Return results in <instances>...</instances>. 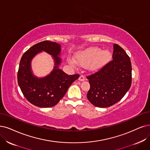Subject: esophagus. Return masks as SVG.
<instances>
[{
    "label": "esophagus",
    "mask_w": 150,
    "mask_h": 150,
    "mask_svg": "<svg viewBox=\"0 0 150 150\" xmlns=\"http://www.w3.org/2000/svg\"><path fill=\"white\" fill-rule=\"evenodd\" d=\"M79 80L80 81H85V77H84V76H82V75H81V76H79Z\"/></svg>",
    "instance_id": "esophagus-1"
}]
</instances>
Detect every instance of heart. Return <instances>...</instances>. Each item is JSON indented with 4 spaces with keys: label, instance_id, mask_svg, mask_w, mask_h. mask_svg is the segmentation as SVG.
<instances>
[{
    "label": "heart",
    "instance_id": "b5f03b06",
    "mask_svg": "<svg viewBox=\"0 0 150 150\" xmlns=\"http://www.w3.org/2000/svg\"><path fill=\"white\" fill-rule=\"evenodd\" d=\"M111 57V53L109 50H102L100 48L93 47L84 51L77 53L74 59H68V62L73 67L76 64L81 67L87 68L91 71H97L103 67L110 61Z\"/></svg>",
    "mask_w": 150,
    "mask_h": 150
}]
</instances>
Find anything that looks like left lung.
<instances>
[{
    "mask_svg": "<svg viewBox=\"0 0 150 150\" xmlns=\"http://www.w3.org/2000/svg\"><path fill=\"white\" fill-rule=\"evenodd\" d=\"M112 59L94 74L87 76L90 83L87 97L93 105L106 108L120 101L132 83V64L121 47L113 45Z\"/></svg>",
    "mask_w": 150,
    "mask_h": 150,
    "instance_id": "obj_1",
    "label": "left lung"
}]
</instances>
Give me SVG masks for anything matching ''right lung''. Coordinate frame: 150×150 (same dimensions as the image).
Returning <instances> with one entry per match:
<instances>
[{
  "instance_id": "1",
  "label": "right lung",
  "mask_w": 150,
  "mask_h": 150,
  "mask_svg": "<svg viewBox=\"0 0 150 150\" xmlns=\"http://www.w3.org/2000/svg\"><path fill=\"white\" fill-rule=\"evenodd\" d=\"M44 51L54 58L55 67L51 74L38 79L32 73L30 62L33 57ZM61 45L57 42L45 40L35 44L23 55L18 71V83L25 97L31 104L40 108L56 105L67 93L68 88L79 74L68 75L58 66L62 62Z\"/></svg>"
}]
</instances>
